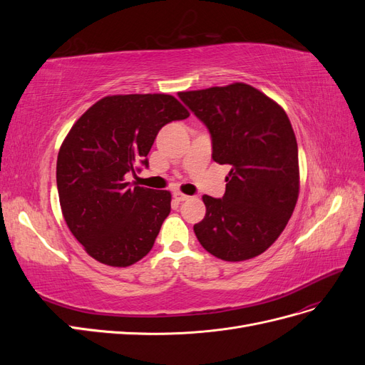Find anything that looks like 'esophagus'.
I'll list each match as a JSON object with an SVG mask.
<instances>
[{
    "label": "esophagus",
    "mask_w": 365,
    "mask_h": 365,
    "mask_svg": "<svg viewBox=\"0 0 365 365\" xmlns=\"http://www.w3.org/2000/svg\"><path fill=\"white\" fill-rule=\"evenodd\" d=\"M173 197H175V200L176 201H180V202H182V201H187V200H189V195H184L182 192H180V190H175L173 192Z\"/></svg>",
    "instance_id": "1"
}]
</instances>
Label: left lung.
I'll return each mask as SVG.
<instances>
[{"label": "left lung", "mask_w": 365, "mask_h": 365, "mask_svg": "<svg viewBox=\"0 0 365 365\" xmlns=\"http://www.w3.org/2000/svg\"><path fill=\"white\" fill-rule=\"evenodd\" d=\"M178 96L210 130L213 160L231 165L222 200L202 196L207 212L195 235L217 259L256 257L282 235L298 200L291 121L279 103L242 82Z\"/></svg>", "instance_id": "obj_1"}]
</instances>
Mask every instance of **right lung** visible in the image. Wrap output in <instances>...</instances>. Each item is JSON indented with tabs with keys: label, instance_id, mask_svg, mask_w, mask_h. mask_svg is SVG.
I'll return each instance as SVG.
<instances>
[{
	"label": "right lung",
	"instance_id": "1",
	"mask_svg": "<svg viewBox=\"0 0 365 365\" xmlns=\"http://www.w3.org/2000/svg\"><path fill=\"white\" fill-rule=\"evenodd\" d=\"M189 111L169 94H117L96 102L59 149L56 182L73 236L97 262L126 268L152 250L172 195L125 181L148 168L158 130Z\"/></svg>",
	"mask_w": 365,
	"mask_h": 365
}]
</instances>
